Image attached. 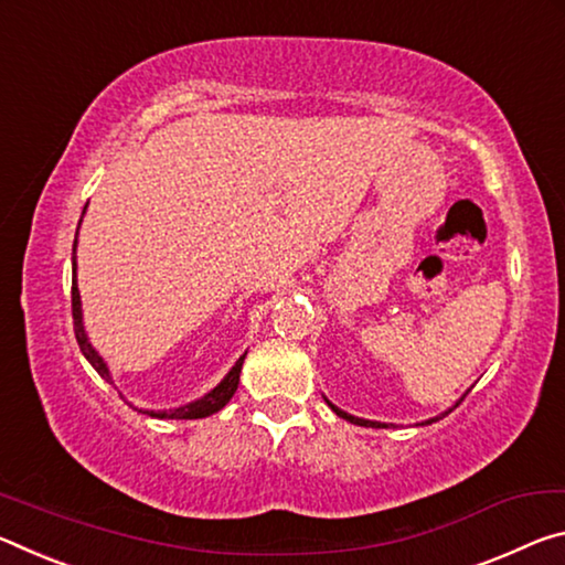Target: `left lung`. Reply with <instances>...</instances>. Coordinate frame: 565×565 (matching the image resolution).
Wrapping results in <instances>:
<instances>
[{"mask_svg":"<svg viewBox=\"0 0 565 565\" xmlns=\"http://www.w3.org/2000/svg\"><path fill=\"white\" fill-rule=\"evenodd\" d=\"M460 401H463V397H460ZM458 401V403H460ZM326 403L330 405V408L332 411H335L338 415H340V418H345V420H350V423H355V425H365V428H387V425L385 423H375V420H365V418H355V415H350V413H345V411H340V408H335V405H332L330 401H328V397H326ZM458 403L456 405H452V408H458ZM450 408V411H452ZM448 411V413H450ZM443 415H446V413H443ZM443 415H438V418H430V420H425V423H436V420H440L443 418Z\"/></svg>","mask_w":565,"mask_h":565,"instance_id":"left-lung-1","label":"left lung"}]
</instances>
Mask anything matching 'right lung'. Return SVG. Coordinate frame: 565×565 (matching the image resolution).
<instances>
[{
	"instance_id": "add662e5",
	"label": "right lung",
	"mask_w": 565,
	"mask_h": 565,
	"mask_svg": "<svg viewBox=\"0 0 565 565\" xmlns=\"http://www.w3.org/2000/svg\"><path fill=\"white\" fill-rule=\"evenodd\" d=\"M82 215H85V212H82ZM77 233H79V227H77ZM74 253H77V239H74V245H72V318H74V338H77L82 355L89 360V365L95 367L97 373L105 377L109 385H115L113 383V375H109L107 363H105V360H102V355L97 353V350L92 348L87 332H85V322H82V300H79V288H77V255H74ZM245 355H239V360L233 365V370H230V373L222 377L217 387H212L207 395L198 397V401H192L188 405H180V408H170V411H140V413L152 415V418L198 420V418H207V415L222 411L230 403V397H233L235 391H237L239 370H243Z\"/></svg>"
}]
</instances>
